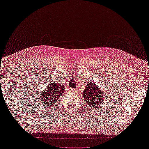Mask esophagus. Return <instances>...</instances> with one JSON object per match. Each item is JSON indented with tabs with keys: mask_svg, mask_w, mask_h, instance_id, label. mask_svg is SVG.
I'll return each instance as SVG.
<instances>
[{
	"mask_svg": "<svg viewBox=\"0 0 149 149\" xmlns=\"http://www.w3.org/2000/svg\"><path fill=\"white\" fill-rule=\"evenodd\" d=\"M70 91H74V90L73 89H71V88H70Z\"/></svg>",
	"mask_w": 149,
	"mask_h": 149,
	"instance_id": "1",
	"label": "esophagus"
}]
</instances>
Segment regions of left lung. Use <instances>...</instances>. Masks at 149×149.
<instances>
[{
	"label": "left lung",
	"mask_w": 149,
	"mask_h": 149,
	"mask_svg": "<svg viewBox=\"0 0 149 149\" xmlns=\"http://www.w3.org/2000/svg\"><path fill=\"white\" fill-rule=\"evenodd\" d=\"M82 94L86 102L88 103L90 107H92L93 108L101 104L103 99L105 96L104 91H102L100 86H97L95 83H93L86 84Z\"/></svg>",
	"instance_id": "obj_1"
}]
</instances>
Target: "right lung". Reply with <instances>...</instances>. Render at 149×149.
<instances>
[{
    "label": "right lung",
    "mask_w": 149,
    "mask_h": 149,
    "mask_svg": "<svg viewBox=\"0 0 149 149\" xmlns=\"http://www.w3.org/2000/svg\"><path fill=\"white\" fill-rule=\"evenodd\" d=\"M65 90L66 88L64 85L56 82L51 83L41 91V95L40 97L42 98L44 104L49 106L53 105V104L59 99Z\"/></svg>",
    "instance_id": "right-lung-1"
}]
</instances>
